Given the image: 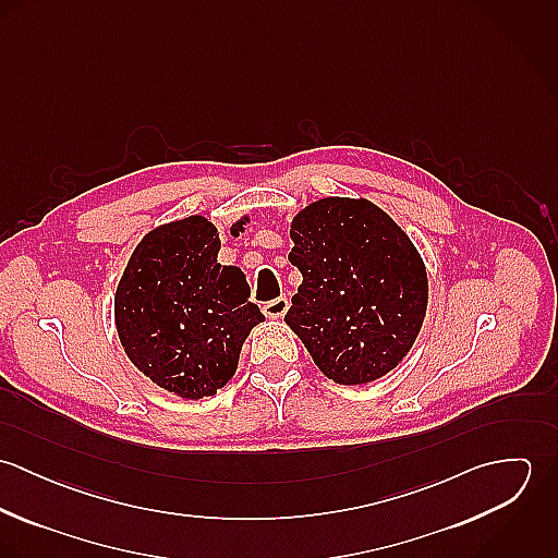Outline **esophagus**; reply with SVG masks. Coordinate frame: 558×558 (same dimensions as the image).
I'll return each mask as SVG.
<instances>
[{
    "label": "esophagus",
    "instance_id": "obj_1",
    "mask_svg": "<svg viewBox=\"0 0 558 558\" xmlns=\"http://www.w3.org/2000/svg\"><path fill=\"white\" fill-rule=\"evenodd\" d=\"M288 307H290L288 299H286V296H279V299H275V301L264 303L262 312H264V316H268V318H281V316H286Z\"/></svg>",
    "mask_w": 558,
    "mask_h": 558
}]
</instances>
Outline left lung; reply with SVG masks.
Returning a JSON list of instances; mask_svg holds the SVG:
<instances>
[{
    "instance_id": "8db88e82",
    "label": "left lung",
    "mask_w": 558,
    "mask_h": 558,
    "mask_svg": "<svg viewBox=\"0 0 558 558\" xmlns=\"http://www.w3.org/2000/svg\"><path fill=\"white\" fill-rule=\"evenodd\" d=\"M290 262L303 283L286 314L319 372L365 385L398 367L427 310V272L398 223L367 199L324 197L301 210Z\"/></svg>"
}]
</instances>
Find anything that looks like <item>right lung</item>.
I'll use <instances>...</instances> for the list:
<instances>
[{"mask_svg": "<svg viewBox=\"0 0 558 558\" xmlns=\"http://www.w3.org/2000/svg\"><path fill=\"white\" fill-rule=\"evenodd\" d=\"M219 248L217 228L204 217L160 226L137 244L116 290L124 352L180 398H208L226 387L246 335L264 322L248 303L242 270L217 262Z\"/></svg>", "mask_w": 558, "mask_h": 558, "instance_id": "right-lung-1", "label": "right lung"}]
</instances>
